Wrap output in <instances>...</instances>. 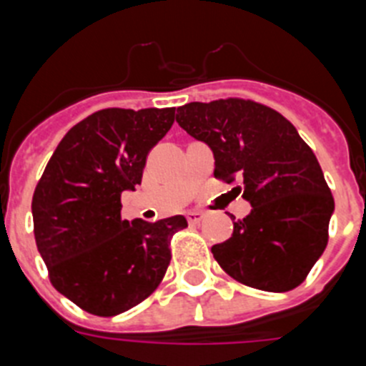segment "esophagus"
Masks as SVG:
<instances>
[{
    "label": "esophagus",
    "instance_id": "34e87169",
    "mask_svg": "<svg viewBox=\"0 0 366 366\" xmlns=\"http://www.w3.org/2000/svg\"><path fill=\"white\" fill-rule=\"evenodd\" d=\"M203 218H205V214H203L202 211H189V212H187V222H189V223H199Z\"/></svg>",
    "mask_w": 366,
    "mask_h": 366
}]
</instances>
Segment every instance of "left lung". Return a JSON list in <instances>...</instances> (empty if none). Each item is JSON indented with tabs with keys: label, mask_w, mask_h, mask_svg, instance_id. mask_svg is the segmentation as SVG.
Listing matches in <instances>:
<instances>
[{
	"label": "left lung",
	"mask_w": 366,
	"mask_h": 366,
	"mask_svg": "<svg viewBox=\"0 0 366 366\" xmlns=\"http://www.w3.org/2000/svg\"><path fill=\"white\" fill-rule=\"evenodd\" d=\"M176 121L211 147L214 177H242L251 212L212 245L222 269L249 287L290 292L308 277L328 244L334 196L295 126L254 100L219 99L177 108ZM232 189V190H234Z\"/></svg>",
	"instance_id": "8db88e82"
}]
</instances>
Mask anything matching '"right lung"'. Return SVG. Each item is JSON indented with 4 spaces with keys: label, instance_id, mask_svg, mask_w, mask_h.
<instances>
[{
    "label": "right lung",
    "instance_id": "obj_1",
    "mask_svg": "<svg viewBox=\"0 0 366 366\" xmlns=\"http://www.w3.org/2000/svg\"><path fill=\"white\" fill-rule=\"evenodd\" d=\"M176 109L108 108L74 124L32 196L36 247L56 292L84 312L113 317L155 292L183 216L121 218V194L141 185L148 152L172 128Z\"/></svg>",
    "mask_w": 366,
    "mask_h": 366
}]
</instances>
